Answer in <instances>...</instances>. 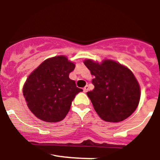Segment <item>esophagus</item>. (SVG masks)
Segmentation results:
<instances>
[{"label": "esophagus", "mask_w": 160, "mask_h": 160, "mask_svg": "<svg viewBox=\"0 0 160 160\" xmlns=\"http://www.w3.org/2000/svg\"><path fill=\"white\" fill-rule=\"evenodd\" d=\"M83 92H87L88 91V85H86L85 87L83 88Z\"/></svg>", "instance_id": "obj_1"}]
</instances>
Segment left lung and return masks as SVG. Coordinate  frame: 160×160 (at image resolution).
<instances>
[{
  "label": "left lung",
  "instance_id": "left-lung-1",
  "mask_svg": "<svg viewBox=\"0 0 160 160\" xmlns=\"http://www.w3.org/2000/svg\"><path fill=\"white\" fill-rule=\"evenodd\" d=\"M83 63L95 77L92 80L95 88L87 95L100 117L114 123L129 117L140 99L139 83L133 73L113 60L98 64L86 60Z\"/></svg>",
  "mask_w": 160,
  "mask_h": 160
}]
</instances>
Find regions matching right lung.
<instances>
[{
    "mask_svg": "<svg viewBox=\"0 0 160 160\" xmlns=\"http://www.w3.org/2000/svg\"><path fill=\"white\" fill-rule=\"evenodd\" d=\"M75 64L64 56L44 60L26 80L23 93L28 108L37 118L49 123L61 121L72 102L82 92L69 78Z\"/></svg>",
    "mask_w": 160,
    "mask_h": 160,
    "instance_id": "1",
    "label": "right lung"
}]
</instances>
